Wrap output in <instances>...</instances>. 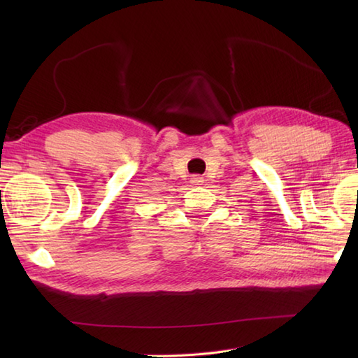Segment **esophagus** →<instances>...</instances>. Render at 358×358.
<instances>
[{
	"instance_id": "esophagus-1",
	"label": "esophagus",
	"mask_w": 358,
	"mask_h": 358,
	"mask_svg": "<svg viewBox=\"0 0 358 358\" xmlns=\"http://www.w3.org/2000/svg\"><path fill=\"white\" fill-rule=\"evenodd\" d=\"M203 177H200V175H192V178H191V181L192 183L195 185V186H200V185H203Z\"/></svg>"
}]
</instances>
